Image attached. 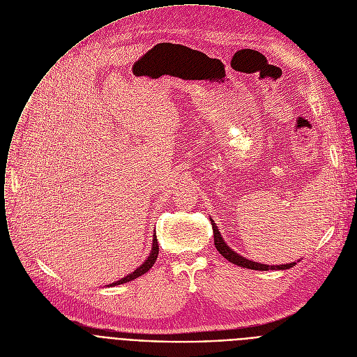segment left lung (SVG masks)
Segmentation results:
<instances>
[{
  "instance_id": "obj_1",
  "label": "left lung",
  "mask_w": 357,
  "mask_h": 357,
  "mask_svg": "<svg viewBox=\"0 0 357 357\" xmlns=\"http://www.w3.org/2000/svg\"><path fill=\"white\" fill-rule=\"evenodd\" d=\"M211 224H212V229H213V243H215V248L217 250L227 259L229 260L231 263L236 264V266H241V267H245V268H252V270H261V271H267V270H287L293 266H296L297 263H289V264H280V266H268V264H261V263H257V261H252V260H248L245 259L243 256L238 255L236 252H234L222 239L221 236V232L218 229V227L215 225V222H213L211 220ZM300 261V260H298Z\"/></svg>"
}]
</instances>
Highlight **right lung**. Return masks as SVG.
<instances>
[{
  "instance_id": "right-lung-1",
  "label": "right lung",
  "mask_w": 357,
  "mask_h": 357,
  "mask_svg": "<svg viewBox=\"0 0 357 357\" xmlns=\"http://www.w3.org/2000/svg\"><path fill=\"white\" fill-rule=\"evenodd\" d=\"M158 255H159V245H158V238H156V234H155V235H153L152 252H151V255L148 256V259H146L144 263H142V264H140L135 271L129 273L126 277H123V278L118 280L116 282L109 284V287H115V286H119V284H123V282L132 281V280L137 278L139 275H142V274H145L146 271H149V268H152V266L155 264V261H156V259H158Z\"/></svg>"
}]
</instances>
